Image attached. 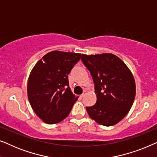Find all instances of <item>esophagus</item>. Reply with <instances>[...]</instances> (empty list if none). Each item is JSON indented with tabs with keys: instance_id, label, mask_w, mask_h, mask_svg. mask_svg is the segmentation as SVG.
<instances>
[{
	"instance_id": "34e87169",
	"label": "esophagus",
	"mask_w": 157,
	"mask_h": 157,
	"mask_svg": "<svg viewBox=\"0 0 157 157\" xmlns=\"http://www.w3.org/2000/svg\"><path fill=\"white\" fill-rule=\"evenodd\" d=\"M86 91H84V92H83V93L82 94H81V95L80 96H81V98H83V96H85V95H86Z\"/></svg>"
}]
</instances>
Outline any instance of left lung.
Returning a JSON list of instances; mask_svg holds the SVG:
<instances>
[{"label":"left lung","instance_id":"1","mask_svg":"<svg viewBox=\"0 0 157 157\" xmlns=\"http://www.w3.org/2000/svg\"><path fill=\"white\" fill-rule=\"evenodd\" d=\"M81 61L91 73L96 94V104L86 107L88 114L103 126L119 123L134 101L136 83L132 71L112 53L82 54Z\"/></svg>","mask_w":157,"mask_h":157}]
</instances>
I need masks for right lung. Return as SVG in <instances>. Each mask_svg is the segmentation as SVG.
<instances>
[{"label":"right lung","mask_w":157,"mask_h":157,"mask_svg":"<svg viewBox=\"0 0 157 157\" xmlns=\"http://www.w3.org/2000/svg\"><path fill=\"white\" fill-rule=\"evenodd\" d=\"M81 56V53L53 51L44 56L31 70L28 98L34 112L45 123L63 121L78 99L70 89L68 76Z\"/></svg>","instance_id":"add662e5"}]
</instances>
